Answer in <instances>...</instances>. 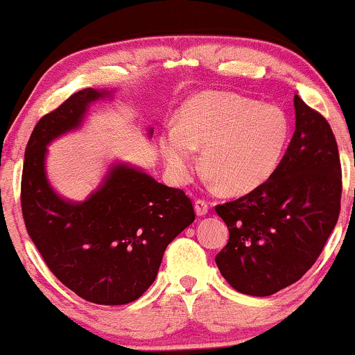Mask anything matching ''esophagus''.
<instances>
[{
	"instance_id": "obj_1",
	"label": "esophagus",
	"mask_w": 355,
	"mask_h": 355,
	"mask_svg": "<svg viewBox=\"0 0 355 355\" xmlns=\"http://www.w3.org/2000/svg\"><path fill=\"white\" fill-rule=\"evenodd\" d=\"M208 210H210V203L207 202V200H202V198H198L195 202V211H196V215L198 216H205L208 213Z\"/></svg>"
}]
</instances>
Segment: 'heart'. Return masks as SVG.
<instances>
[{
  "label": "heart",
  "mask_w": 355,
  "mask_h": 355,
  "mask_svg": "<svg viewBox=\"0 0 355 355\" xmlns=\"http://www.w3.org/2000/svg\"><path fill=\"white\" fill-rule=\"evenodd\" d=\"M288 137V117L277 105L258 104L238 94L207 92L183 107L178 129L166 130L160 145L177 182L189 180L195 148H202L208 177L226 193L240 195L271 177Z\"/></svg>",
  "instance_id": "b5f03b06"
}]
</instances>
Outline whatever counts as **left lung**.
Segmentation results:
<instances>
[{
	"instance_id": "left-lung-1",
	"label": "left lung",
	"mask_w": 355,
	"mask_h": 355,
	"mask_svg": "<svg viewBox=\"0 0 355 355\" xmlns=\"http://www.w3.org/2000/svg\"><path fill=\"white\" fill-rule=\"evenodd\" d=\"M296 130L266 182L215 210L230 240L216 254L228 284L271 296L306 275L337 223L343 170L331 125L294 96Z\"/></svg>"
}]
</instances>
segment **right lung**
<instances>
[{"instance_id":"1","label":"right lung","mask_w":355,"mask_h":355,"mask_svg":"<svg viewBox=\"0 0 355 355\" xmlns=\"http://www.w3.org/2000/svg\"><path fill=\"white\" fill-rule=\"evenodd\" d=\"M104 96L83 89L40 119L24 152L21 211L29 238L66 288L89 302L121 306L150 288L166 246L193 223L195 211L183 190L122 164L83 203L54 193L44 172L46 145L76 129L89 104Z\"/></svg>"}]
</instances>
